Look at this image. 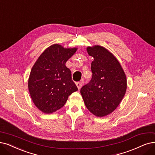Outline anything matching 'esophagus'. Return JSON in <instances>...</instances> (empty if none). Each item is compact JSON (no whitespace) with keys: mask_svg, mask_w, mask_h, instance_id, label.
<instances>
[{"mask_svg":"<svg viewBox=\"0 0 155 155\" xmlns=\"http://www.w3.org/2000/svg\"><path fill=\"white\" fill-rule=\"evenodd\" d=\"M76 86H77V87H78V90H79L80 89H81V86H82L81 82H78V83H76Z\"/></svg>","mask_w":155,"mask_h":155,"instance_id":"obj_1","label":"esophagus"}]
</instances>
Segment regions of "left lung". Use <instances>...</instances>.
<instances>
[{
    "label": "left lung",
    "instance_id": "8db88e82",
    "mask_svg": "<svg viewBox=\"0 0 155 155\" xmlns=\"http://www.w3.org/2000/svg\"><path fill=\"white\" fill-rule=\"evenodd\" d=\"M91 62L92 78L81 94L86 107L97 117L106 116L116 109L127 90V78L117 58L101 46L87 47Z\"/></svg>",
    "mask_w": 155,
    "mask_h": 155
}]
</instances>
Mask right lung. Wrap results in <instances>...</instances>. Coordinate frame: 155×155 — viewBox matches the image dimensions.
I'll return each mask as SVG.
<instances>
[{
    "mask_svg": "<svg viewBox=\"0 0 155 155\" xmlns=\"http://www.w3.org/2000/svg\"><path fill=\"white\" fill-rule=\"evenodd\" d=\"M77 49L53 45L45 49L32 67L28 90L35 106L42 113L50 114L60 109L69 96L78 90L71 72L65 66Z\"/></svg>",
    "mask_w": 155,
    "mask_h": 155,
    "instance_id": "obj_1",
    "label": "right lung"
}]
</instances>
